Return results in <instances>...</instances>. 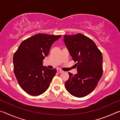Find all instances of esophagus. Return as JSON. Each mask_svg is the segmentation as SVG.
I'll use <instances>...</instances> for the list:
<instances>
[{"label":"esophagus","mask_w":120,"mask_h":120,"mask_svg":"<svg viewBox=\"0 0 120 120\" xmlns=\"http://www.w3.org/2000/svg\"><path fill=\"white\" fill-rule=\"evenodd\" d=\"M57 72L58 73H62V72H63V71L60 69H57Z\"/></svg>","instance_id":"34e87169"}]
</instances>
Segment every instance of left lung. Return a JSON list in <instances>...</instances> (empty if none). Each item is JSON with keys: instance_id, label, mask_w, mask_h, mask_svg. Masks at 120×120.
<instances>
[{"instance_id": "left-lung-1", "label": "left lung", "mask_w": 120, "mask_h": 120, "mask_svg": "<svg viewBox=\"0 0 120 120\" xmlns=\"http://www.w3.org/2000/svg\"><path fill=\"white\" fill-rule=\"evenodd\" d=\"M64 38L72 60L77 62V74L69 72L65 87L72 96L85 97L93 92L102 76V54L93 41L82 34Z\"/></svg>"}]
</instances>
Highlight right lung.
<instances>
[{"mask_svg":"<svg viewBox=\"0 0 120 120\" xmlns=\"http://www.w3.org/2000/svg\"><path fill=\"white\" fill-rule=\"evenodd\" d=\"M61 35L38 34L23 41L14 54V74L21 88L32 96L47 90L56 70L43 66L51 46Z\"/></svg>","mask_w":120,"mask_h":120,"instance_id":"add662e5","label":"right lung"}]
</instances>
